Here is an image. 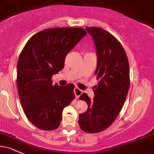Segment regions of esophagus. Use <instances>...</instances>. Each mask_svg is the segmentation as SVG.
<instances>
[{
	"instance_id": "1",
	"label": "esophagus",
	"mask_w": 154,
	"mask_h": 154,
	"mask_svg": "<svg viewBox=\"0 0 154 154\" xmlns=\"http://www.w3.org/2000/svg\"><path fill=\"white\" fill-rule=\"evenodd\" d=\"M82 93H83V91H82V90L79 89V88H75V94L76 95V97H77V98H79V97L82 94Z\"/></svg>"
}]
</instances>
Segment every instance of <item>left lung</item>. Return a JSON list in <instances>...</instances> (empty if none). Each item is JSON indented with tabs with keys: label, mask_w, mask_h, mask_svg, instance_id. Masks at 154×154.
Listing matches in <instances>:
<instances>
[{
	"label": "left lung",
	"mask_w": 154,
	"mask_h": 154,
	"mask_svg": "<svg viewBox=\"0 0 154 154\" xmlns=\"http://www.w3.org/2000/svg\"><path fill=\"white\" fill-rule=\"evenodd\" d=\"M94 40L98 56L95 72L99 80L95 96L86 93L79 99L88 103V110L79 116V125L88 133L100 132L114 122L122 109L130 88V66L125 49L119 40L100 27H86Z\"/></svg>",
	"instance_id": "1"
}]
</instances>
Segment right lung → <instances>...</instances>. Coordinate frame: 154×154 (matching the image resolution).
Segmentation results:
<instances>
[{
	"label": "right lung",
	"mask_w": 154,
	"mask_h": 154,
	"mask_svg": "<svg viewBox=\"0 0 154 154\" xmlns=\"http://www.w3.org/2000/svg\"><path fill=\"white\" fill-rule=\"evenodd\" d=\"M87 32L80 27L51 28L33 35L17 63V83L23 110L29 122L43 130L59 127L62 111L75 98V85H53L65 57Z\"/></svg>",
	"instance_id": "obj_1"
}]
</instances>
